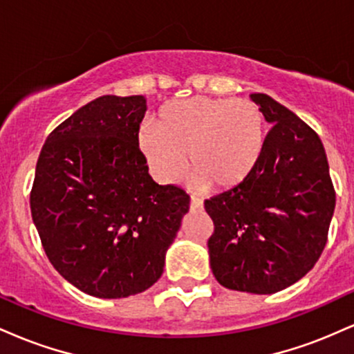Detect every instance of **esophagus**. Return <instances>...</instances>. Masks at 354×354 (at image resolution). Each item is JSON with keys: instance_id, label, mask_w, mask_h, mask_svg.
Returning <instances> with one entry per match:
<instances>
[{"instance_id": "1", "label": "esophagus", "mask_w": 354, "mask_h": 354, "mask_svg": "<svg viewBox=\"0 0 354 354\" xmlns=\"http://www.w3.org/2000/svg\"><path fill=\"white\" fill-rule=\"evenodd\" d=\"M191 209L196 211V209H201L203 208V200H200L198 196H191V203H189Z\"/></svg>"}]
</instances>
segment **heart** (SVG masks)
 Returning a JSON list of instances; mask_svg holds the SVG:
<instances>
[{
	"label": "heart",
	"mask_w": 354,
	"mask_h": 354,
	"mask_svg": "<svg viewBox=\"0 0 354 354\" xmlns=\"http://www.w3.org/2000/svg\"><path fill=\"white\" fill-rule=\"evenodd\" d=\"M265 138V116L253 101L193 96L161 106L158 124L143 121L138 145L156 180H176L189 153L194 186L230 189L254 171Z\"/></svg>",
	"instance_id": "1"
}]
</instances>
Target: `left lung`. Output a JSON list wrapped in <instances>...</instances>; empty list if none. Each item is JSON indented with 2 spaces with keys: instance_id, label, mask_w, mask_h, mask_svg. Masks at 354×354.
I'll list each match as a JSON object with an SVG mask.
<instances>
[{
  "instance_id": "8db88e82",
  "label": "left lung",
  "mask_w": 354,
  "mask_h": 354,
  "mask_svg": "<svg viewBox=\"0 0 354 354\" xmlns=\"http://www.w3.org/2000/svg\"><path fill=\"white\" fill-rule=\"evenodd\" d=\"M273 128L241 185L205 201L214 278L228 290L271 295L315 266L328 241L336 194L319 136L271 96L253 93Z\"/></svg>"
}]
</instances>
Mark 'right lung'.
Listing matches in <instances>:
<instances>
[{"label":"right lung","mask_w":354,"mask_h":354,"mask_svg":"<svg viewBox=\"0 0 354 354\" xmlns=\"http://www.w3.org/2000/svg\"><path fill=\"white\" fill-rule=\"evenodd\" d=\"M145 96L106 95L46 138L31 216L55 270L96 298L138 295L163 274L189 196L149 176L138 145Z\"/></svg>","instance_id":"obj_1"}]
</instances>
